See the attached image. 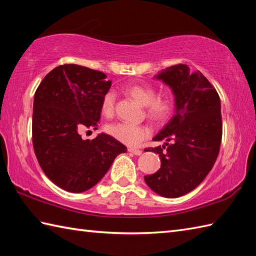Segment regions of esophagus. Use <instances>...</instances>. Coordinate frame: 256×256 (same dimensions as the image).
I'll return each mask as SVG.
<instances>
[{"mask_svg": "<svg viewBox=\"0 0 256 256\" xmlns=\"http://www.w3.org/2000/svg\"><path fill=\"white\" fill-rule=\"evenodd\" d=\"M128 150L130 152V153H132V154L136 155V156L142 154V150H136V148H130Z\"/></svg>", "mask_w": 256, "mask_h": 256, "instance_id": "obj_1", "label": "esophagus"}]
</instances>
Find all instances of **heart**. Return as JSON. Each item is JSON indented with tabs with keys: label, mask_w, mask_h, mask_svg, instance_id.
Here are the masks:
<instances>
[{
	"label": "heart",
	"mask_w": 256,
	"mask_h": 256,
	"mask_svg": "<svg viewBox=\"0 0 256 256\" xmlns=\"http://www.w3.org/2000/svg\"><path fill=\"white\" fill-rule=\"evenodd\" d=\"M125 92L146 108V116L155 123H164L172 116L174 100L170 96H156V90L148 84H131ZM116 112V94L108 91L102 98L101 113L110 118ZM112 138L128 146H136L150 135V128L144 124L118 122L106 126Z\"/></svg>",
	"instance_id": "b5f03b06"
}]
</instances>
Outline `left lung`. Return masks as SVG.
<instances>
[{
  "mask_svg": "<svg viewBox=\"0 0 256 256\" xmlns=\"http://www.w3.org/2000/svg\"><path fill=\"white\" fill-rule=\"evenodd\" d=\"M156 78L172 88L176 113L153 138L172 143L146 148L158 154L162 164L144 179L156 194L177 198L199 186L214 165L222 138L221 103L208 79L190 72L187 64L172 66Z\"/></svg>",
  "mask_w": 256,
  "mask_h": 256,
  "instance_id": "left-lung-1",
  "label": "left lung"
}]
</instances>
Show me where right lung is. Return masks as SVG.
<instances>
[{
  "mask_svg": "<svg viewBox=\"0 0 256 256\" xmlns=\"http://www.w3.org/2000/svg\"><path fill=\"white\" fill-rule=\"evenodd\" d=\"M106 76L79 64H62L42 79L32 106V146L42 172L58 187L82 192L99 182L126 148L108 134L84 140L96 130ZM89 132V131H88Z\"/></svg>",
  "mask_w": 256,
  "mask_h": 256,
  "instance_id": "1",
  "label": "right lung"
}]
</instances>
